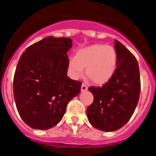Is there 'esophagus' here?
I'll return each instance as SVG.
<instances>
[{"mask_svg": "<svg viewBox=\"0 0 156 156\" xmlns=\"http://www.w3.org/2000/svg\"><path fill=\"white\" fill-rule=\"evenodd\" d=\"M87 90V85H85L84 83H83V84L81 85V91H86Z\"/></svg>", "mask_w": 156, "mask_h": 156, "instance_id": "1", "label": "esophagus"}]
</instances>
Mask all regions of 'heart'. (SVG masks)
Wrapping results in <instances>:
<instances>
[{"label":"heart","mask_w":156,"mask_h":156,"mask_svg":"<svg viewBox=\"0 0 156 156\" xmlns=\"http://www.w3.org/2000/svg\"><path fill=\"white\" fill-rule=\"evenodd\" d=\"M117 68V52L112 45L95 44L76 51L69 62V71L74 79L80 78L86 69L87 76L95 84L108 83Z\"/></svg>","instance_id":"1"}]
</instances>
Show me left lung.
<instances>
[{"label":"left lung","instance_id":"left-lung-1","mask_svg":"<svg viewBox=\"0 0 156 156\" xmlns=\"http://www.w3.org/2000/svg\"><path fill=\"white\" fill-rule=\"evenodd\" d=\"M117 68L112 79L102 87H90L94 101L87 109L94 127L115 131L124 126L134 112L140 92L137 59L126 47L115 40Z\"/></svg>","mask_w":156,"mask_h":156}]
</instances>
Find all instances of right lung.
I'll return each instance as SVG.
<instances>
[{"label": "right lung", "mask_w": 156, "mask_h": 156, "mask_svg": "<svg viewBox=\"0 0 156 156\" xmlns=\"http://www.w3.org/2000/svg\"><path fill=\"white\" fill-rule=\"evenodd\" d=\"M72 40L51 36L25 50L16 66L13 92L16 108L29 126L48 129L57 125L82 83L67 76Z\"/></svg>", "instance_id": "right-lung-1"}]
</instances>
